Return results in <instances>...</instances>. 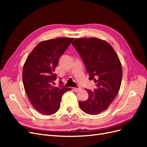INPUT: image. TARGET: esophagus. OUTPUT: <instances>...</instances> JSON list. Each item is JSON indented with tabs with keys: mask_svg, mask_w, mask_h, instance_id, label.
<instances>
[{
	"mask_svg": "<svg viewBox=\"0 0 147 147\" xmlns=\"http://www.w3.org/2000/svg\"><path fill=\"white\" fill-rule=\"evenodd\" d=\"M72 90L74 91H76V92H78L79 91H80L82 89L80 88H72Z\"/></svg>",
	"mask_w": 147,
	"mask_h": 147,
	"instance_id": "obj_1",
	"label": "esophagus"
}]
</instances>
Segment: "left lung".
<instances>
[{
	"label": "left lung",
	"instance_id": "1",
	"mask_svg": "<svg viewBox=\"0 0 147 147\" xmlns=\"http://www.w3.org/2000/svg\"><path fill=\"white\" fill-rule=\"evenodd\" d=\"M72 45L82 57L89 79L94 80L97 86L94 91L86 89L88 99L79 101V105L88 114H99L118 93L123 76L121 63L112 46L99 38H77Z\"/></svg>",
	"mask_w": 147,
	"mask_h": 147
}]
</instances>
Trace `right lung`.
Wrapping results in <instances>:
<instances>
[{
	"label": "right lung",
	"instance_id": "1",
	"mask_svg": "<svg viewBox=\"0 0 147 147\" xmlns=\"http://www.w3.org/2000/svg\"><path fill=\"white\" fill-rule=\"evenodd\" d=\"M74 38L61 37L43 41L30 53L23 70V81L33 107L43 115L55 113L60 108L62 96L70 88L54 86L55 69L61 55ZM60 84H63L61 80Z\"/></svg>",
	"mask_w": 147,
	"mask_h": 147
}]
</instances>
